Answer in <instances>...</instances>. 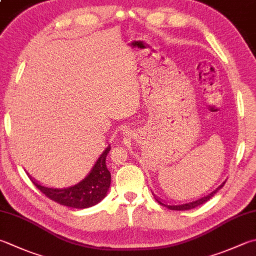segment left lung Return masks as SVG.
<instances>
[{
	"instance_id": "8db88e82",
	"label": "left lung",
	"mask_w": 256,
	"mask_h": 256,
	"mask_svg": "<svg viewBox=\"0 0 256 256\" xmlns=\"http://www.w3.org/2000/svg\"><path fill=\"white\" fill-rule=\"evenodd\" d=\"M226 182V180H225ZM225 182H222V184L216 188L215 190H213L210 192V194H208V195H206V196H204V197H202V198H198V200H192V202H188V203H185V204H166L165 202H162V200H160L158 198V197H156L155 195V198H156V200L158 202L159 204H162V205H164V206H166V207H168V208L170 210H192V208H195V207H197V206H200V205H202V204H204V203H206L207 200H210L212 197H213L216 192H218L222 187L224 186V184H225Z\"/></svg>"
}]
</instances>
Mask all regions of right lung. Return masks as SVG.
Wrapping results in <instances>:
<instances>
[{
    "label": "right lung",
    "instance_id": "obj_1",
    "mask_svg": "<svg viewBox=\"0 0 256 256\" xmlns=\"http://www.w3.org/2000/svg\"><path fill=\"white\" fill-rule=\"evenodd\" d=\"M110 149L112 147L108 144L88 175L76 185L64 188L46 187L38 184L28 174V175L33 184L38 187V190H41L50 200L61 205L72 207V208H88L100 203L104 198L112 184V175L106 165V157Z\"/></svg>",
    "mask_w": 256,
    "mask_h": 256
}]
</instances>
